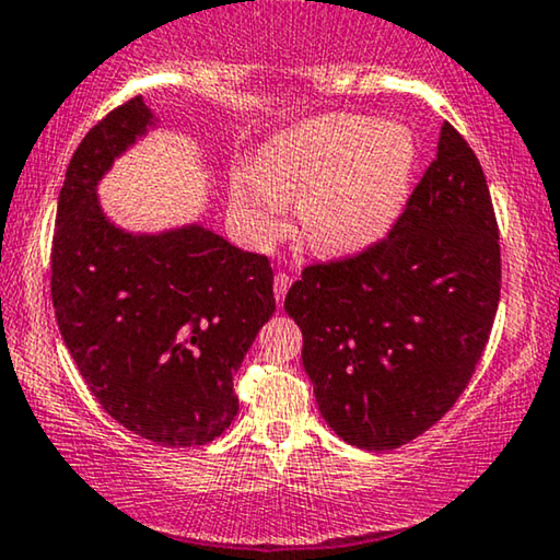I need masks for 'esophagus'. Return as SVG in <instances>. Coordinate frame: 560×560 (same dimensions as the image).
<instances>
[{"instance_id":"obj_1","label":"esophagus","mask_w":560,"mask_h":560,"mask_svg":"<svg viewBox=\"0 0 560 560\" xmlns=\"http://www.w3.org/2000/svg\"><path fill=\"white\" fill-rule=\"evenodd\" d=\"M290 282H293V280H290L285 272H278V275H275V280H272V290H275V301H278V305H282V301H285Z\"/></svg>"}]
</instances>
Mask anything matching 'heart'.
<instances>
[{"label": "heart", "mask_w": 560, "mask_h": 560, "mask_svg": "<svg viewBox=\"0 0 560 560\" xmlns=\"http://www.w3.org/2000/svg\"><path fill=\"white\" fill-rule=\"evenodd\" d=\"M416 163L410 129L354 114L316 117L275 135L257 152V171L234 175V209L252 240L270 242L285 198H298L311 249L362 255L402 217Z\"/></svg>", "instance_id": "heart-1"}]
</instances>
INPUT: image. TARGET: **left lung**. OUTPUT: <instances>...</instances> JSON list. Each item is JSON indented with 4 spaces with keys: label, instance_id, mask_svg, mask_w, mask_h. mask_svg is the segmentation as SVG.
<instances>
[{
    "label": "left lung",
    "instance_id": "left-lung-1",
    "mask_svg": "<svg viewBox=\"0 0 560 560\" xmlns=\"http://www.w3.org/2000/svg\"><path fill=\"white\" fill-rule=\"evenodd\" d=\"M500 303V234L487 178L448 121L382 244L305 267L285 311L320 418L351 446L418 439L469 385Z\"/></svg>",
    "mask_w": 560,
    "mask_h": 560
}]
</instances>
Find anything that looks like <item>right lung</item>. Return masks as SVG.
Segmentation results:
<instances>
[{
	"instance_id": "add662e5",
	"label": "right lung",
	"mask_w": 560,
	"mask_h": 560,
	"mask_svg": "<svg viewBox=\"0 0 560 560\" xmlns=\"http://www.w3.org/2000/svg\"><path fill=\"white\" fill-rule=\"evenodd\" d=\"M158 127L142 96L75 148L58 196L50 293L58 328L98 405L160 446H203L232 425L234 374L275 313L272 267L203 224L129 232L98 183Z\"/></svg>"
}]
</instances>
